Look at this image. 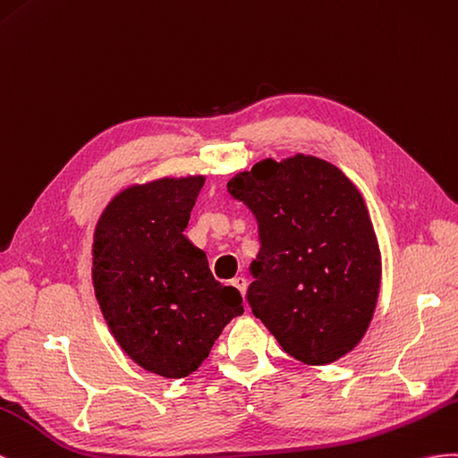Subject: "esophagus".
Returning a JSON list of instances; mask_svg holds the SVG:
<instances>
[{"instance_id":"34e87169","label":"esophagus","mask_w":458,"mask_h":458,"mask_svg":"<svg viewBox=\"0 0 458 458\" xmlns=\"http://www.w3.org/2000/svg\"><path fill=\"white\" fill-rule=\"evenodd\" d=\"M232 285H233V287H238L240 293H242V295H245V290H247V280H245L243 276H236V278H233V280H232Z\"/></svg>"}]
</instances>
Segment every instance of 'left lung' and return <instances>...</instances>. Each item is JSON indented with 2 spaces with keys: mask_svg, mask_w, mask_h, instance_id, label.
Segmentation results:
<instances>
[{
  "mask_svg": "<svg viewBox=\"0 0 458 458\" xmlns=\"http://www.w3.org/2000/svg\"><path fill=\"white\" fill-rule=\"evenodd\" d=\"M251 208L260 250L247 290L253 315L293 359L330 364L367 334L382 257L357 186L328 161L265 159L228 182Z\"/></svg>",
  "mask_w": 458,
  "mask_h": 458,
  "instance_id": "left-lung-1",
  "label": "left lung"
}]
</instances>
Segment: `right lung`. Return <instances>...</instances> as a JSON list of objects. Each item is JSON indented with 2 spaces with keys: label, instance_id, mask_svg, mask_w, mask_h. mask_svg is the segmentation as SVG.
Here are the masks:
<instances>
[{
  "label": "right lung",
  "instance_id": "obj_1",
  "mask_svg": "<svg viewBox=\"0 0 458 458\" xmlns=\"http://www.w3.org/2000/svg\"><path fill=\"white\" fill-rule=\"evenodd\" d=\"M205 176L159 178L116 193L91 245V280L116 344L141 369L186 377L201 367L242 295L184 233Z\"/></svg>",
  "mask_w": 458,
  "mask_h": 458
}]
</instances>
